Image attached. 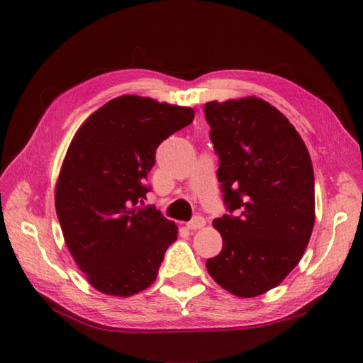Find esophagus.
Instances as JSON below:
<instances>
[{
  "instance_id": "1",
  "label": "esophagus",
  "mask_w": 363,
  "mask_h": 363,
  "mask_svg": "<svg viewBox=\"0 0 363 363\" xmlns=\"http://www.w3.org/2000/svg\"><path fill=\"white\" fill-rule=\"evenodd\" d=\"M204 226H206V220L203 217H195L194 220L187 223V229H190V230L203 229Z\"/></svg>"
}]
</instances>
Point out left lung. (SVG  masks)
I'll return each mask as SVG.
<instances>
[{
  "label": "left lung",
  "mask_w": 363,
  "mask_h": 363,
  "mask_svg": "<svg viewBox=\"0 0 363 363\" xmlns=\"http://www.w3.org/2000/svg\"><path fill=\"white\" fill-rule=\"evenodd\" d=\"M229 212L213 220L223 238L207 259L212 279L238 298L277 287L298 265L315 223L313 168L295 126L257 96L204 106Z\"/></svg>",
  "instance_id": "8db88e82"
}]
</instances>
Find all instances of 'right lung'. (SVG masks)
<instances>
[{
    "instance_id": "right-lung-1",
    "label": "right lung",
    "mask_w": 363,
    "mask_h": 363,
    "mask_svg": "<svg viewBox=\"0 0 363 363\" xmlns=\"http://www.w3.org/2000/svg\"><path fill=\"white\" fill-rule=\"evenodd\" d=\"M195 118L191 107L123 95L76 130L56 182V212L67 248L91 287L128 298L156 281L177 226L148 207L142 181L156 148Z\"/></svg>"
}]
</instances>
